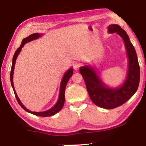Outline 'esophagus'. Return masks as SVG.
<instances>
[{"label":"esophagus","instance_id":"obj_1","mask_svg":"<svg viewBox=\"0 0 146 146\" xmlns=\"http://www.w3.org/2000/svg\"><path fill=\"white\" fill-rule=\"evenodd\" d=\"M81 63L77 62H75L74 64H73V68H74L75 70H78L80 66H81Z\"/></svg>","mask_w":146,"mask_h":146}]
</instances>
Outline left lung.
<instances>
[{
  "label": "left lung",
  "instance_id": "8db88e82",
  "mask_svg": "<svg viewBox=\"0 0 146 146\" xmlns=\"http://www.w3.org/2000/svg\"><path fill=\"white\" fill-rule=\"evenodd\" d=\"M108 31L116 32L124 41L129 62L128 76L124 84L120 88L112 89L104 86L91 68L83 66L80 68V73L92 102L101 108L113 109L125 103L136 93L139 84L140 67L135 48L124 30L119 25L114 24L108 27Z\"/></svg>",
  "mask_w": 146,
  "mask_h": 146
}]
</instances>
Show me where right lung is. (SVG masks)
Masks as SVG:
<instances>
[{
    "label": "right lung",
    "instance_id": "1",
    "mask_svg": "<svg viewBox=\"0 0 146 146\" xmlns=\"http://www.w3.org/2000/svg\"><path fill=\"white\" fill-rule=\"evenodd\" d=\"M41 35L39 34V33H33V34L30 35L29 36L27 37V38H24L22 41L21 46L20 47L17 48L16 52H15L14 57H13V60H12V65H11V73H10V80H11V86H12L13 90H14V94L15 96H16V100H17V102L19 104V105L21 106L22 108H23L25 110H26L27 112H29V113L33 114V115H37V116H39V117H50L52 116V115H55L58 112H59L60 110L62 108L64 104V93H65V88H66V86L67 84V82L69 80L70 78L72 76L73 73V68H70L69 70H68V71L65 73L64 75L62 80L61 82V84H60V95H59V99H58V101L57 102V104L53 108H51L50 110H46V111H44V112H32V111H30L26 108L22 104L21 102L20 101L19 98L17 96V94H16V91H15L14 89V83H13V73H14V66H15V63H16V58H17L18 55L19 54L20 51H21V48L23 47L24 44L25 43L28 42H30L33 40L37 39V38H39Z\"/></svg>",
    "mask_w": 146,
    "mask_h": 146
}]
</instances>
